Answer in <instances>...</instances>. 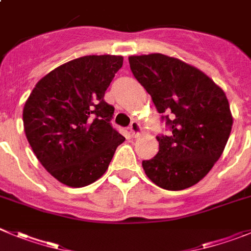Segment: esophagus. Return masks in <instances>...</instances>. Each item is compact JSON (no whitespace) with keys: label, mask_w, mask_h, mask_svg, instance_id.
<instances>
[{"label":"esophagus","mask_w":251,"mask_h":251,"mask_svg":"<svg viewBox=\"0 0 251 251\" xmlns=\"http://www.w3.org/2000/svg\"><path fill=\"white\" fill-rule=\"evenodd\" d=\"M129 130H130V133H132V137H138V135L141 134V130H142V128H141V126H139V123H138V122H135V121H133L132 123H130V126H129Z\"/></svg>","instance_id":"1"}]
</instances>
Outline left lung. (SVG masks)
<instances>
[{
  "instance_id": "8db88e82",
  "label": "left lung",
  "mask_w": 251,
  "mask_h": 251,
  "mask_svg": "<svg viewBox=\"0 0 251 251\" xmlns=\"http://www.w3.org/2000/svg\"><path fill=\"white\" fill-rule=\"evenodd\" d=\"M135 79L151 94L165 123L159 151L143 160L147 176L167 190L201 180L222 155L233 126L226 96L198 68L160 53L129 57Z\"/></svg>"
}]
</instances>
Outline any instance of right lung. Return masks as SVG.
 Instances as JSON below:
<instances>
[{
    "instance_id": "add662e5",
    "label": "right lung",
    "mask_w": 251,
    "mask_h": 251,
    "mask_svg": "<svg viewBox=\"0 0 251 251\" xmlns=\"http://www.w3.org/2000/svg\"><path fill=\"white\" fill-rule=\"evenodd\" d=\"M121 56H84L36 84L24 108L25 133L37 159L57 180L80 188L105 173L126 138L113 128L104 93Z\"/></svg>"
}]
</instances>
